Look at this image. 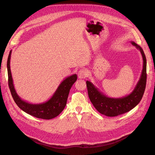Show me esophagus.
Segmentation results:
<instances>
[{
	"instance_id": "1",
	"label": "esophagus",
	"mask_w": 155,
	"mask_h": 155,
	"mask_svg": "<svg viewBox=\"0 0 155 155\" xmlns=\"http://www.w3.org/2000/svg\"><path fill=\"white\" fill-rule=\"evenodd\" d=\"M78 78H79V79L85 78L87 76V72L86 71V70L81 69L79 70L78 73Z\"/></svg>"
}]
</instances>
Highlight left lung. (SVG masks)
<instances>
[{"label": "left lung", "mask_w": 155, "mask_h": 155, "mask_svg": "<svg viewBox=\"0 0 155 155\" xmlns=\"http://www.w3.org/2000/svg\"><path fill=\"white\" fill-rule=\"evenodd\" d=\"M131 44L138 49L143 58V69L138 82L130 94L120 98L109 97L104 95L89 81H87L88 94L94 107L101 114L107 116L114 117L130 111L141 101L145 89L147 80V62L143 49L134 42Z\"/></svg>", "instance_id": "8db88e82"}]
</instances>
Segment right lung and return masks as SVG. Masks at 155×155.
Segmentation results:
<instances>
[{"label": "right lung", "mask_w": 155, "mask_h": 155, "mask_svg": "<svg viewBox=\"0 0 155 155\" xmlns=\"http://www.w3.org/2000/svg\"><path fill=\"white\" fill-rule=\"evenodd\" d=\"M12 50L10 51L7 61L8 85L12 96L17 106L27 114L37 118L50 120L58 116L67 105V98L70 88L77 80V75L73 74L65 78L61 83L57 90L49 100L42 104H33L22 100L18 96L13 85L10 70V59Z\"/></svg>", "instance_id": "add662e5"}]
</instances>
